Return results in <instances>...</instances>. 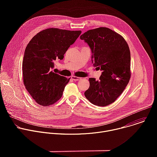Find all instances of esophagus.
<instances>
[{
	"label": "esophagus",
	"instance_id": "obj_1",
	"mask_svg": "<svg viewBox=\"0 0 157 157\" xmlns=\"http://www.w3.org/2000/svg\"><path fill=\"white\" fill-rule=\"evenodd\" d=\"M71 79L73 80V81H79L81 79V78L79 77H76V76H71Z\"/></svg>",
	"mask_w": 157,
	"mask_h": 157
}]
</instances>
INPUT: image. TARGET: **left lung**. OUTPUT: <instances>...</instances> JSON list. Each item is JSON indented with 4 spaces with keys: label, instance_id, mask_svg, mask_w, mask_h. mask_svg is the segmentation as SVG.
<instances>
[{
    "label": "left lung",
    "instance_id": "8db88e82",
    "mask_svg": "<svg viewBox=\"0 0 157 157\" xmlns=\"http://www.w3.org/2000/svg\"><path fill=\"white\" fill-rule=\"evenodd\" d=\"M80 38L91 48L93 65L102 71L99 80L89 79L85 97L96 105H108L123 93L130 78L128 44L121 35L106 27L88 30Z\"/></svg>",
    "mask_w": 157,
    "mask_h": 157
}]
</instances>
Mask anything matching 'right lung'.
I'll return each instance as SVG.
<instances>
[{
  "label": "right lung",
  "instance_id": "obj_1",
  "mask_svg": "<svg viewBox=\"0 0 157 157\" xmlns=\"http://www.w3.org/2000/svg\"><path fill=\"white\" fill-rule=\"evenodd\" d=\"M81 33V30L50 28L38 33L28 43L22 61L23 79L27 90L38 104L52 105L61 98L70 78L52 70Z\"/></svg>",
  "mask_w": 157,
  "mask_h": 157
}]
</instances>
